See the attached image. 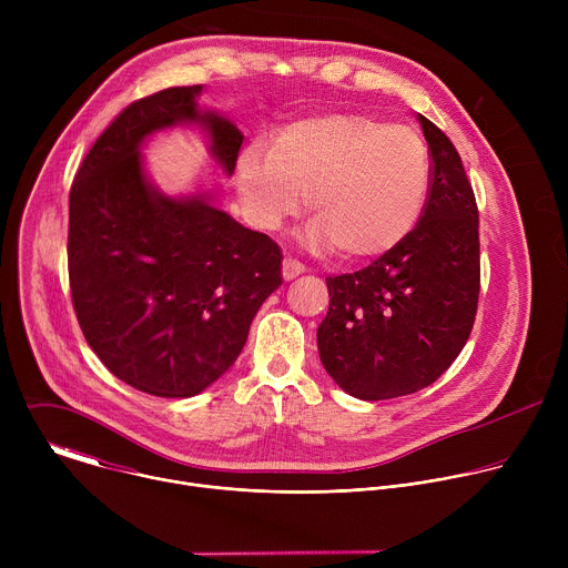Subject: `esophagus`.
Returning <instances> with one entry per match:
<instances>
[{
	"instance_id": "esophagus-1",
	"label": "esophagus",
	"mask_w": 568,
	"mask_h": 568,
	"mask_svg": "<svg viewBox=\"0 0 568 568\" xmlns=\"http://www.w3.org/2000/svg\"><path fill=\"white\" fill-rule=\"evenodd\" d=\"M281 272H283V278H285V281H292V278H296V276H301V274L305 272V265L298 263V261H294V258H285Z\"/></svg>"
}]
</instances>
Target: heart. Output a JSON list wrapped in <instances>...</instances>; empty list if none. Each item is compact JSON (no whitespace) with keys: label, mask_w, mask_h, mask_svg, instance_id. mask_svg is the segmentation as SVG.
<instances>
[{"label":"heart","mask_w":568,"mask_h":568,"mask_svg":"<svg viewBox=\"0 0 568 568\" xmlns=\"http://www.w3.org/2000/svg\"><path fill=\"white\" fill-rule=\"evenodd\" d=\"M432 161L409 128L362 114H323L292 123L274 143L254 141L235 159V191L245 217L276 231L294 217L307 193L314 217L305 245L339 247L348 261L395 250L427 204Z\"/></svg>","instance_id":"b5f03b06"}]
</instances>
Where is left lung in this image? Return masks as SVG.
Here are the masks:
<instances>
[{"mask_svg":"<svg viewBox=\"0 0 568 568\" xmlns=\"http://www.w3.org/2000/svg\"><path fill=\"white\" fill-rule=\"evenodd\" d=\"M432 150V186L416 229L368 267L326 278L316 331L323 368L348 395L388 399L434 384L476 316L478 211L454 143L416 114Z\"/></svg>","mask_w":568,"mask_h":568,"instance_id":"1","label":"left lung"}]
</instances>
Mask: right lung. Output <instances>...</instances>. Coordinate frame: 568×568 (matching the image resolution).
Returning <instances> with one entry per match:
<instances>
[{
    "mask_svg": "<svg viewBox=\"0 0 568 568\" xmlns=\"http://www.w3.org/2000/svg\"><path fill=\"white\" fill-rule=\"evenodd\" d=\"M202 85L128 105L97 139L69 193V285L90 348L121 382L159 397H193L220 379L281 287L276 242L217 206V184L169 195L143 148L197 128L231 178L242 134L202 108Z\"/></svg>",
    "mask_w": 568,
    "mask_h": 568,
    "instance_id": "add662e5",
    "label": "right lung"
}]
</instances>
